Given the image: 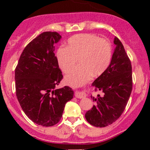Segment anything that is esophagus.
I'll use <instances>...</instances> for the list:
<instances>
[{
	"label": "esophagus",
	"mask_w": 150,
	"mask_h": 150,
	"mask_svg": "<svg viewBox=\"0 0 150 150\" xmlns=\"http://www.w3.org/2000/svg\"><path fill=\"white\" fill-rule=\"evenodd\" d=\"M75 97H77L78 99H83V98L86 97V93L83 91H77L75 93Z\"/></svg>",
	"instance_id": "obj_1"
}]
</instances>
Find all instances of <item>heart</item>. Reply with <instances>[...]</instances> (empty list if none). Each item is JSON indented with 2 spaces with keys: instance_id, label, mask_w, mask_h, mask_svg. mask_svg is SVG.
Segmentation results:
<instances>
[{
  "instance_id": "b5f03b06",
  "label": "heart",
  "mask_w": 150,
  "mask_h": 150,
  "mask_svg": "<svg viewBox=\"0 0 150 150\" xmlns=\"http://www.w3.org/2000/svg\"><path fill=\"white\" fill-rule=\"evenodd\" d=\"M112 55L111 43L91 33L74 35L68 39L67 47L57 51V60L63 72L67 73L79 60L81 66L65 77V83L73 87L86 83L92 75H102L110 66Z\"/></svg>"
}]
</instances>
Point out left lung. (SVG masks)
<instances>
[{
  "mask_svg": "<svg viewBox=\"0 0 150 150\" xmlns=\"http://www.w3.org/2000/svg\"><path fill=\"white\" fill-rule=\"evenodd\" d=\"M115 48L107 70L93 83L95 91L103 96L93 97L96 104L85 115L86 120L96 127L103 128L115 122L126 107L133 87L132 67L120 40L115 38Z\"/></svg>",
  "mask_w": 150,
  "mask_h": 150,
  "instance_id": "8db88e82",
  "label": "left lung"
}]
</instances>
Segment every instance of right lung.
<instances>
[{"label":"right lung","mask_w":150,"mask_h":150,"mask_svg":"<svg viewBox=\"0 0 150 150\" xmlns=\"http://www.w3.org/2000/svg\"><path fill=\"white\" fill-rule=\"evenodd\" d=\"M57 32H44L22 51L15 69L16 95L22 110L33 122L53 126L59 122L64 106L73 98L69 86L57 89L63 75L54 54Z\"/></svg>","instance_id":"right-lung-1"}]
</instances>
